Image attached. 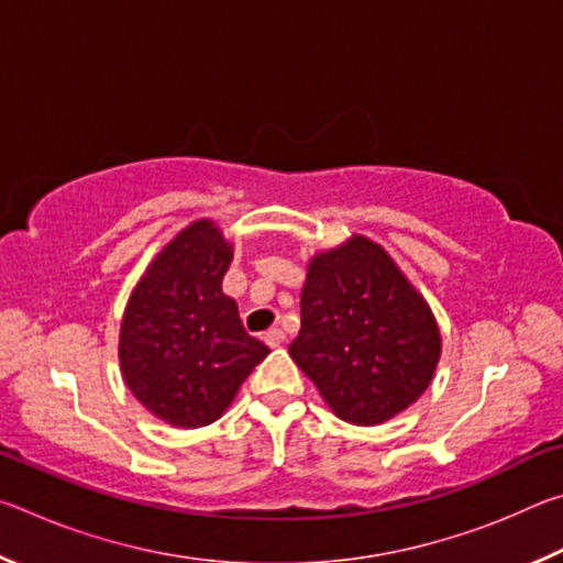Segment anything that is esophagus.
I'll return each instance as SVG.
<instances>
[{
    "instance_id": "1",
    "label": "esophagus",
    "mask_w": 563,
    "mask_h": 563,
    "mask_svg": "<svg viewBox=\"0 0 563 563\" xmlns=\"http://www.w3.org/2000/svg\"><path fill=\"white\" fill-rule=\"evenodd\" d=\"M263 340H265V345H268V347H278V345H283L285 335H283L280 328H271V330L263 332Z\"/></svg>"
}]
</instances>
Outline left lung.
Returning <instances> with one entry per match:
<instances>
[{"label":"left lung","mask_w":563,"mask_h":563,"mask_svg":"<svg viewBox=\"0 0 563 563\" xmlns=\"http://www.w3.org/2000/svg\"><path fill=\"white\" fill-rule=\"evenodd\" d=\"M440 328L395 261L355 235L310 263L290 357L340 419L379 424L430 387Z\"/></svg>","instance_id":"obj_1"}]
</instances>
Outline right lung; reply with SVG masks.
<instances>
[{
  "mask_svg": "<svg viewBox=\"0 0 563 563\" xmlns=\"http://www.w3.org/2000/svg\"><path fill=\"white\" fill-rule=\"evenodd\" d=\"M233 251L211 221L170 241L133 290L119 360L133 397L174 427L216 422L268 355L247 335L221 283Z\"/></svg>",
  "mask_w": 563,
  "mask_h": 563,
  "instance_id": "1",
  "label": "right lung"
}]
</instances>
